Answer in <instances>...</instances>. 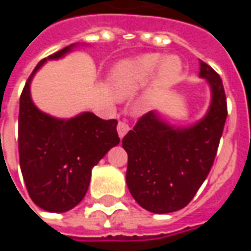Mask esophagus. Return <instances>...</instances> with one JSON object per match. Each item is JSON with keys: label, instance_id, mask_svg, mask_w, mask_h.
<instances>
[{"label": "esophagus", "instance_id": "esophagus-1", "mask_svg": "<svg viewBox=\"0 0 251 251\" xmlns=\"http://www.w3.org/2000/svg\"><path fill=\"white\" fill-rule=\"evenodd\" d=\"M129 125L126 124L125 121H120L118 122V125H117V131H118V136H120V138H124L125 137V134L129 131Z\"/></svg>", "mask_w": 251, "mask_h": 251}]
</instances>
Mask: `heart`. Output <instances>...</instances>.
I'll return each mask as SVG.
<instances>
[{"label":"heart","instance_id":"heart-1","mask_svg":"<svg viewBox=\"0 0 251 251\" xmlns=\"http://www.w3.org/2000/svg\"><path fill=\"white\" fill-rule=\"evenodd\" d=\"M183 66L177 56L161 57L158 53H147L134 59L117 63L110 71L109 84L118 98H126L145 86L157 72V86H172L181 74Z\"/></svg>","mask_w":251,"mask_h":251}]
</instances>
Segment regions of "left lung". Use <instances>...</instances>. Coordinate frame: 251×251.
<instances>
[{
    "mask_svg": "<svg viewBox=\"0 0 251 251\" xmlns=\"http://www.w3.org/2000/svg\"><path fill=\"white\" fill-rule=\"evenodd\" d=\"M199 76L211 90L210 107L201 120L176 127L149 111L122 140L127 188L142 208L154 214L184 208L215 160L227 118L226 94L221 76L201 60Z\"/></svg>",
    "mask_w": 251,
    "mask_h": 251,
    "instance_id": "1",
    "label": "left lung"
}]
</instances>
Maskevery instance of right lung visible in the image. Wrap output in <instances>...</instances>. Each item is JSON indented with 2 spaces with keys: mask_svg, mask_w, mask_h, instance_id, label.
Here are the masks:
<instances>
[{
  "mask_svg": "<svg viewBox=\"0 0 251 251\" xmlns=\"http://www.w3.org/2000/svg\"><path fill=\"white\" fill-rule=\"evenodd\" d=\"M72 44L41 60L20 97V167L30 199L50 212H66L87 192L91 171L120 144L117 120H100L90 111L68 120L43 113L30 98V82L47 60L72 51Z\"/></svg>",
  "mask_w": 251,
  "mask_h": 251,
  "instance_id": "right-lung-1",
  "label": "right lung"
}]
</instances>
